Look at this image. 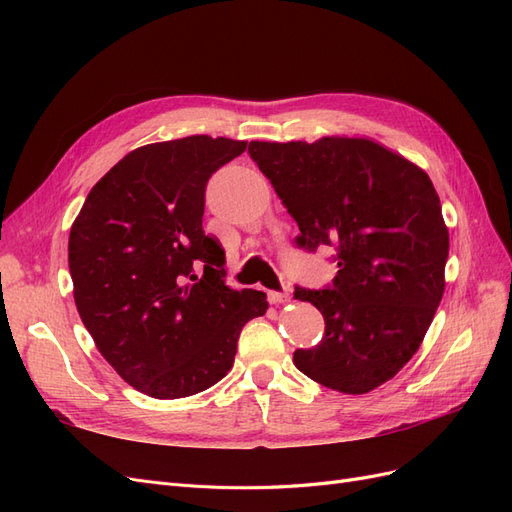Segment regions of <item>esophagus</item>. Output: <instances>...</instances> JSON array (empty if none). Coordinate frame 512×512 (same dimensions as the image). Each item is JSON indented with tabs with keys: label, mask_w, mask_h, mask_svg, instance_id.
<instances>
[{
	"label": "esophagus",
	"mask_w": 512,
	"mask_h": 512,
	"mask_svg": "<svg viewBox=\"0 0 512 512\" xmlns=\"http://www.w3.org/2000/svg\"><path fill=\"white\" fill-rule=\"evenodd\" d=\"M267 299H269V303L277 305V303H286L290 299V294H288V290H269Z\"/></svg>",
	"instance_id": "esophagus-1"
}]
</instances>
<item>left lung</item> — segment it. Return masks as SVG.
Listing matches in <instances>:
<instances>
[{"instance_id": "8db88e82", "label": "left lung", "mask_w": 512, "mask_h": 512, "mask_svg": "<svg viewBox=\"0 0 512 512\" xmlns=\"http://www.w3.org/2000/svg\"><path fill=\"white\" fill-rule=\"evenodd\" d=\"M247 153L299 224L294 245L335 250L329 286H294L324 318L294 365L333 391L369 393L412 359L442 299L448 230L431 179L367 138L252 141Z\"/></svg>"}]
</instances>
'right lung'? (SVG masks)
I'll return each mask as SVG.
<instances>
[{
    "label": "right lung",
    "instance_id": "1",
    "mask_svg": "<svg viewBox=\"0 0 512 512\" xmlns=\"http://www.w3.org/2000/svg\"><path fill=\"white\" fill-rule=\"evenodd\" d=\"M245 141L207 134L130 151L74 220V301L104 359L156 399L196 395L235 363L265 292L226 286L222 245L205 235V190Z\"/></svg>",
    "mask_w": 512,
    "mask_h": 512
}]
</instances>
